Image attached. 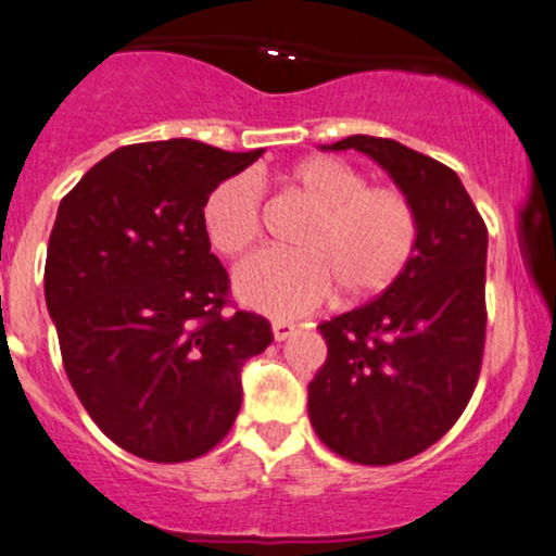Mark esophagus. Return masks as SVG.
<instances>
[{
    "label": "esophagus",
    "instance_id": "obj_1",
    "mask_svg": "<svg viewBox=\"0 0 556 556\" xmlns=\"http://www.w3.org/2000/svg\"><path fill=\"white\" fill-rule=\"evenodd\" d=\"M271 331H274V339H277V342H285V339H290L292 333L298 331V326L295 324H287V320H274Z\"/></svg>",
    "mask_w": 556,
    "mask_h": 556
}]
</instances>
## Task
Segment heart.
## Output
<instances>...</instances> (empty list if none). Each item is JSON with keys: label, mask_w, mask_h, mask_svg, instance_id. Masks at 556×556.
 Segmentation results:
<instances>
[{"label": "heart", "mask_w": 556, "mask_h": 556, "mask_svg": "<svg viewBox=\"0 0 556 556\" xmlns=\"http://www.w3.org/2000/svg\"><path fill=\"white\" fill-rule=\"evenodd\" d=\"M285 186L311 206L298 251H258L232 271L240 303L271 318H298L342 290L350 303L370 300L404 274L417 245V217L404 191L370 186L352 163L305 157L282 173ZM264 191L249 173L223 180L202 206L210 245L243 253L261 232Z\"/></svg>", "instance_id": "obj_1"}]
</instances>
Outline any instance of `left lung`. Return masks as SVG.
Returning <instances> with one entry per match:
<instances>
[{"instance_id": "8db88e82", "label": "left lung", "mask_w": 556, "mask_h": 556, "mask_svg": "<svg viewBox=\"0 0 556 556\" xmlns=\"http://www.w3.org/2000/svg\"><path fill=\"white\" fill-rule=\"evenodd\" d=\"M357 150L406 193L417 245L376 300L318 326L329 357L307 386L313 430L346 460L388 466L456 425L484 352L486 225L447 165L396 139L354 134Z\"/></svg>"}]
</instances>
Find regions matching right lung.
<instances>
[{
    "label": "right lung",
    "mask_w": 556,
    "mask_h": 556,
    "mask_svg": "<svg viewBox=\"0 0 556 556\" xmlns=\"http://www.w3.org/2000/svg\"><path fill=\"white\" fill-rule=\"evenodd\" d=\"M264 150L193 139L118 147L62 199L46 307L64 370L96 425L155 464L204 456L240 412V370L271 344L256 313H223L227 271L206 197Z\"/></svg>",
    "instance_id": "obj_1"
}]
</instances>
